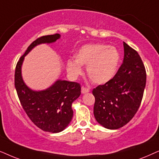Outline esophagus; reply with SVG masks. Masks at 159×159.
<instances>
[{
  "label": "esophagus",
  "mask_w": 159,
  "mask_h": 159,
  "mask_svg": "<svg viewBox=\"0 0 159 159\" xmlns=\"http://www.w3.org/2000/svg\"><path fill=\"white\" fill-rule=\"evenodd\" d=\"M89 92V89L87 88H85L84 86H82L81 87V93L82 94H86V93Z\"/></svg>",
  "instance_id": "obj_1"
}]
</instances>
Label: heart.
<instances>
[{"instance_id":"1","label":"heart","mask_w":159,"mask_h":159,"mask_svg":"<svg viewBox=\"0 0 159 159\" xmlns=\"http://www.w3.org/2000/svg\"><path fill=\"white\" fill-rule=\"evenodd\" d=\"M75 61L68 60L66 70L75 78L83 72L81 66L86 67V73L92 82L105 84L113 79L120 62V53L113 46L102 43L84 45L74 55Z\"/></svg>"}]
</instances>
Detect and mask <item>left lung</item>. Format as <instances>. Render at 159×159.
<instances>
[{"label": "left lung", "instance_id": "left-lung-1", "mask_svg": "<svg viewBox=\"0 0 159 159\" xmlns=\"http://www.w3.org/2000/svg\"><path fill=\"white\" fill-rule=\"evenodd\" d=\"M123 64L113 79L92 91L94 115L108 129L126 125L138 111L146 84V72L136 51L124 42Z\"/></svg>", "mask_w": 159, "mask_h": 159}]
</instances>
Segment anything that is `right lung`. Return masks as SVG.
Returning <instances> with one entry per match:
<instances>
[{"instance_id": "1", "label": "right lung", "mask_w": 159, "mask_h": 159, "mask_svg": "<svg viewBox=\"0 0 159 159\" xmlns=\"http://www.w3.org/2000/svg\"><path fill=\"white\" fill-rule=\"evenodd\" d=\"M60 37V34H54L33 41L16 64L14 75V85L25 113L38 127L52 133L62 132L70 123L72 105L81 95V86L76 82L57 79L46 89L33 90L23 80L22 67L25 56L35 46L54 43Z\"/></svg>"}]
</instances>
